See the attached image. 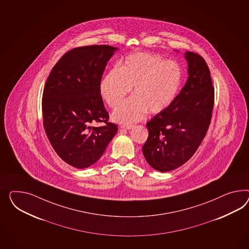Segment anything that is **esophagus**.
Here are the masks:
<instances>
[{
	"label": "esophagus",
	"mask_w": 249,
	"mask_h": 249,
	"mask_svg": "<svg viewBox=\"0 0 249 249\" xmlns=\"http://www.w3.org/2000/svg\"><path fill=\"white\" fill-rule=\"evenodd\" d=\"M133 128H134L133 125H122V126H121V128H122V129H128V130Z\"/></svg>",
	"instance_id": "obj_1"
}]
</instances>
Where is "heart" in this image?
I'll return each instance as SVG.
<instances>
[{"mask_svg": "<svg viewBox=\"0 0 249 249\" xmlns=\"http://www.w3.org/2000/svg\"><path fill=\"white\" fill-rule=\"evenodd\" d=\"M182 83L181 68L159 55L130 54L105 74L100 83L101 98L114 107L133 88V96L122 101L111 114L121 124H133L149 112L160 113L175 101Z\"/></svg>", "mask_w": 249, "mask_h": 249, "instance_id": "b5f03b06", "label": "heart"}]
</instances>
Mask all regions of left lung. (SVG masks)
Masks as SVG:
<instances>
[{
	"label": "left lung",
	"instance_id": "obj_1",
	"mask_svg": "<svg viewBox=\"0 0 249 249\" xmlns=\"http://www.w3.org/2000/svg\"><path fill=\"white\" fill-rule=\"evenodd\" d=\"M188 78L169 107L147 123L148 137L142 147L145 160L160 172L188 161L201 144L211 121L214 88L209 67L198 54L186 52Z\"/></svg>",
	"mask_w": 249,
	"mask_h": 249
}]
</instances>
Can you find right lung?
I'll list each match as a JSON object with an SVG mask.
<instances>
[{
	"instance_id": "right-lung-1",
	"label": "right lung",
	"mask_w": 249,
	"mask_h": 249,
	"mask_svg": "<svg viewBox=\"0 0 249 249\" xmlns=\"http://www.w3.org/2000/svg\"><path fill=\"white\" fill-rule=\"evenodd\" d=\"M118 48L92 45L68 52L53 68L42 95L43 126L63 161L86 168L100 160L118 127L107 122L100 83L107 61ZM105 122L103 127H90Z\"/></svg>"
}]
</instances>
